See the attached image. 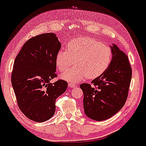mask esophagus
I'll use <instances>...</instances> for the list:
<instances>
[{
    "label": "esophagus",
    "mask_w": 146,
    "mask_h": 146,
    "mask_svg": "<svg viewBox=\"0 0 146 146\" xmlns=\"http://www.w3.org/2000/svg\"><path fill=\"white\" fill-rule=\"evenodd\" d=\"M68 86H70L71 88H75L76 86V85L73 83H68Z\"/></svg>",
    "instance_id": "obj_1"
}]
</instances>
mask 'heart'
I'll return each instance as SVG.
<instances>
[{"mask_svg": "<svg viewBox=\"0 0 146 146\" xmlns=\"http://www.w3.org/2000/svg\"><path fill=\"white\" fill-rule=\"evenodd\" d=\"M111 47L91 37H78L67 45V52L60 50L56 56L58 69L62 71L74 64L77 67L64 71L62 80L78 82L88 78L90 80L101 76L108 70L112 60Z\"/></svg>", "mask_w": 146, "mask_h": 146, "instance_id": "heart-1", "label": "heart"}]
</instances>
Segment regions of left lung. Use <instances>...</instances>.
Returning <instances> with one entry per match:
<instances>
[{
    "mask_svg": "<svg viewBox=\"0 0 146 146\" xmlns=\"http://www.w3.org/2000/svg\"><path fill=\"white\" fill-rule=\"evenodd\" d=\"M113 53L110 66L101 76L88 84H82L84 109L86 116L94 120H107L117 113L128 96L132 69L127 56L116 45H110Z\"/></svg>",
    "mask_w": 146,
    "mask_h": 146,
    "instance_id": "obj_1",
    "label": "left lung"
}]
</instances>
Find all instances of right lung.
<instances>
[{
  "mask_svg": "<svg viewBox=\"0 0 146 146\" xmlns=\"http://www.w3.org/2000/svg\"><path fill=\"white\" fill-rule=\"evenodd\" d=\"M61 43L54 33H44L30 38L14 61L11 74L19 108L30 120H48L56 110V99L65 92L67 82L56 77V56Z\"/></svg>",
  "mask_w": 146,
  "mask_h": 146,
  "instance_id": "right-lung-1",
  "label": "right lung"
}]
</instances>
